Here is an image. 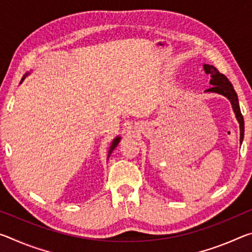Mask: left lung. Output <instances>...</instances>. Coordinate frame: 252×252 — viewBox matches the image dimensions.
<instances>
[{"instance_id": "1", "label": "left lung", "mask_w": 252, "mask_h": 252, "mask_svg": "<svg viewBox=\"0 0 252 252\" xmlns=\"http://www.w3.org/2000/svg\"><path fill=\"white\" fill-rule=\"evenodd\" d=\"M203 67L207 74H211L210 84L212 87L210 89H207L206 92L219 93V94H222L225 97H228L230 102H231L233 111L234 113H236L237 120L239 123H240V142H242V140H244V134H245V120L241 114L240 106H239L238 95L236 91H234L231 82L228 80L227 76L222 73H220V72L213 65L204 64Z\"/></svg>"}]
</instances>
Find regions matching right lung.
<instances>
[{
  "mask_svg": "<svg viewBox=\"0 0 252 252\" xmlns=\"http://www.w3.org/2000/svg\"><path fill=\"white\" fill-rule=\"evenodd\" d=\"M119 142H120V138H119V136H118V138H116V139L113 140L112 144H111V148H110V150H109V157H110V155H111V152L113 151V149L118 146Z\"/></svg>",
  "mask_w": 252,
  "mask_h": 252,
  "instance_id": "right-lung-1",
  "label": "right lung"
}]
</instances>
